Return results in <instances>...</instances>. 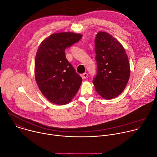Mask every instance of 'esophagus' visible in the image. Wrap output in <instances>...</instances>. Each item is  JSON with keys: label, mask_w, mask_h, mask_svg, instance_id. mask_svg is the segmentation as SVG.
Segmentation results:
<instances>
[{"label": "esophagus", "mask_w": 157, "mask_h": 157, "mask_svg": "<svg viewBox=\"0 0 157 157\" xmlns=\"http://www.w3.org/2000/svg\"><path fill=\"white\" fill-rule=\"evenodd\" d=\"M87 76H88L87 73H83V74L82 75V78H83V79H86V78H87Z\"/></svg>", "instance_id": "esophagus-1"}]
</instances>
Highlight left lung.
<instances>
[{"mask_svg": "<svg viewBox=\"0 0 157 157\" xmlns=\"http://www.w3.org/2000/svg\"><path fill=\"white\" fill-rule=\"evenodd\" d=\"M94 42L97 69L93 83L101 97L112 99L119 95L128 84L129 60L123 45L109 33H98Z\"/></svg>", "mask_w": 157, "mask_h": 157, "instance_id": "obj_1", "label": "left lung"}]
</instances>
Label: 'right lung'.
I'll return each mask as SVG.
<instances>
[{
  "instance_id": "1",
  "label": "right lung",
  "mask_w": 157,
  "mask_h": 157,
  "mask_svg": "<svg viewBox=\"0 0 157 157\" xmlns=\"http://www.w3.org/2000/svg\"><path fill=\"white\" fill-rule=\"evenodd\" d=\"M82 35L60 33L50 35L39 45L35 59V78L42 94L51 102L65 105L76 94L82 82L65 56V49Z\"/></svg>"
}]
</instances>
